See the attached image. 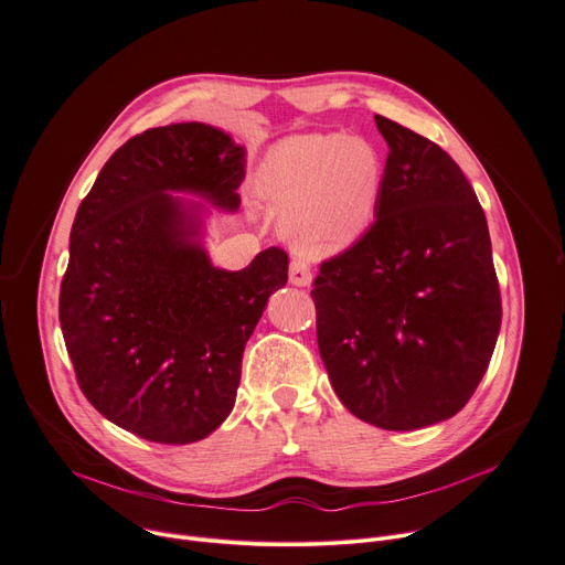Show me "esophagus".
Wrapping results in <instances>:
<instances>
[{"label":"esophagus","instance_id":"obj_1","mask_svg":"<svg viewBox=\"0 0 565 565\" xmlns=\"http://www.w3.org/2000/svg\"><path fill=\"white\" fill-rule=\"evenodd\" d=\"M290 281L295 286H309L313 281L311 266H309V262L301 259V256H297V259H292V264H290Z\"/></svg>","mask_w":565,"mask_h":565}]
</instances>
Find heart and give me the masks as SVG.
I'll list each match as a JSON object with an SVG mask.
<instances>
[{"label": "heart", "instance_id": "1", "mask_svg": "<svg viewBox=\"0 0 565 565\" xmlns=\"http://www.w3.org/2000/svg\"><path fill=\"white\" fill-rule=\"evenodd\" d=\"M385 182L381 150L365 137L301 132L277 141L259 169V191L288 238L309 254H331L361 236Z\"/></svg>", "mask_w": 565, "mask_h": 565}]
</instances>
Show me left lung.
<instances>
[{
  "label": "left lung",
  "instance_id": "1",
  "mask_svg": "<svg viewBox=\"0 0 565 565\" xmlns=\"http://www.w3.org/2000/svg\"><path fill=\"white\" fill-rule=\"evenodd\" d=\"M387 141L374 223L320 266L318 347L351 415L417 430L457 415L500 331V288L478 195L435 141L374 117Z\"/></svg>",
  "mask_w": 565,
  "mask_h": 565
}]
</instances>
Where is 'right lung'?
Returning a JSON list of instances; mask_svg holds the SVG:
<instances>
[{"label": "right lung", "instance_id": "obj_1", "mask_svg": "<svg viewBox=\"0 0 565 565\" xmlns=\"http://www.w3.org/2000/svg\"><path fill=\"white\" fill-rule=\"evenodd\" d=\"M245 148L207 124L128 139L83 198L61 284V327L85 398L119 428L191 444L232 413L243 349L288 254L268 247L236 273L202 245L200 202L234 212Z\"/></svg>", "mask_w": 565, "mask_h": 565}]
</instances>
